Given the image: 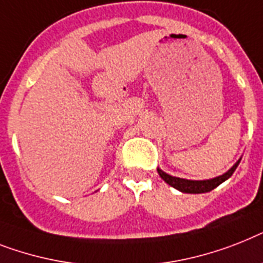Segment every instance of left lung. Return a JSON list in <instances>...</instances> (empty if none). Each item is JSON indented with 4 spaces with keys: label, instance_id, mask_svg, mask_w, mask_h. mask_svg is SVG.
I'll return each instance as SVG.
<instances>
[{
    "label": "left lung",
    "instance_id": "left-lung-1",
    "mask_svg": "<svg viewBox=\"0 0 263 263\" xmlns=\"http://www.w3.org/2000/svg\"><path fill=\"white\" fill-rule=\"evenodd\" d=\"M239 159L235 165L232 166L227 173H224L223 176L216 177V178H212V180H205V181H191V180H182V178H178V177H173L166 174L165 172H162L161 168H158V173L159 176L166 183H168L170 186L176 187L180 192H183V193H206V192L213 191L215 187H217L221 182H224L226 180H228L230 177L234 174V172L238 167Z\"/></svg>",
    "mask_w": 263,
    "mask_h": 263
}]
</instances>
